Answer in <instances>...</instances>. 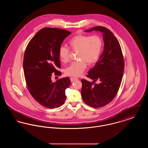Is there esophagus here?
<instances>
[{
    "mask_svg": "<svg viewBox=\"0 0 148 148\" xmlns=\"http://www.w3.org/2000/svg\"><path fill=\"white\" fill-rule=\"evenodd\" d=\"M70 79H71V82H74L77 80V78L75 77H71Z\"/></svg>",
    "mask_w": 148,
    "mask_h": 148,
    "instance_id": "1",
    "label": "esophagus"
}]
</instances>
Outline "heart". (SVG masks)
Returning a JSON list of instances; mask_svg holds the SVG:
<instances>
[{
  "label": "heart",
  "mask_w": 148,
  "mask_h": 148,
  "mask_svg": "<svg viewBox=\"0 0 148 148\" xmlns=\"http://www.w3.org/2000/svg\"><path fill=\"white\" fill-rule=\"evenodd\" d=\"M70 49L77 51V62H73L65 71L67 75L79 77L82 74L86 68V64L92 65L95 63L100 57L103 47V40L98 35L79 34L73 37L69 41ZM58 55L62 62L66 63L69 60L70 50L60 46Z\"/></svg>",
  "instance_id": "b5f03b06"
}]
</instances>
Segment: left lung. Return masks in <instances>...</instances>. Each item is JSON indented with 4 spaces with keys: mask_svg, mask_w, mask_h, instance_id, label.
Wrapping results in <instances>:
<instances>
[{
    "mask_svg": "<svg viewBox=\"0 0 148 148\" xmlns=\"http://www.w3.org/2000/svg\"><path fill=\"white\" fill-rule=\"evenodd\" d=\"M93 30L103 33L104 48L95 66L86 75L93 82L81 80V93L86 104L98 108L107 105L116 96L123 76L124 60L119 42L109 29L98 26L85 32ZM96 81L99 83L96 84Z\"/></svg>",
    "mask_w": 148,
    "mask_h": 148,
    "instance_id": "obj_1",
    "label": "left lung"
}]
</instances>
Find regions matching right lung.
Returning <instances> with one entry per match:
<instances>
[{
    "label": "right lung",
    "mask_w": 148,
    "mask_h": 148,
    "mask_svg": "<svg viewBox=\"0 0 148 148\" xmlns=\"http://www.w3.org/2000/svg\"><path fill=\"white\" fill-rule=\"evenodd\" d=\"M56 28L40 29L30 40L23 59V69L29 92L38 103L53 109L63 105L65 89L71 84L68 77L52 82L51 75H61L58 50L64 40L71 34Z\"/></svg>",
    "instance_id": "right-lung-1"
}]
</instances>
